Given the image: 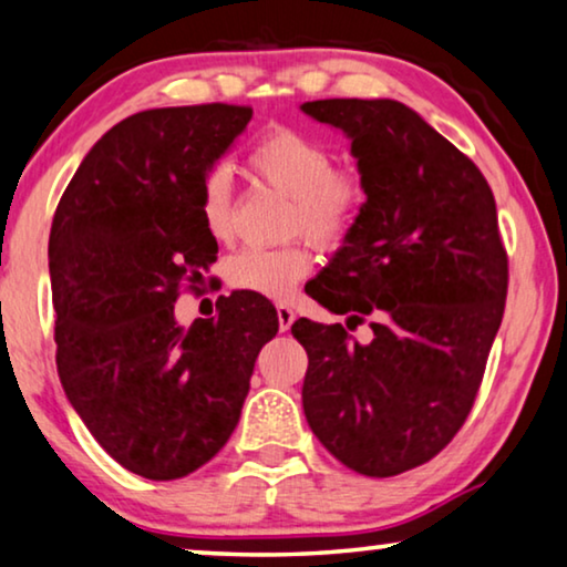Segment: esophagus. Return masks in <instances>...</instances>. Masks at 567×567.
<instances>
[{
	"instance_id": "obj_1",
	"label": "esophagus",
	"mask_w": 567,
	"mask_h": 567,
	"mask_svg": "<svg viewBox=\"0 0 567 567\" xmlns=\"http://www.w3.org/2000/svg\"><path fill=\"white\" fill-rule=\"evenodd\" d=\"M277 321H279V331H288L296 321V311L288 303H279L277 306Z\"/></svg>"
}]
</instances>
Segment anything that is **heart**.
Masks as SVG:
<instances>
[{
  "label": "heart",
  "instance_id": "b5f03b06",
  "mask_svg": "<svg viewBox=\"0 0 567 567\" xmlns=\"http://www.w3.org/2000/svg\"><path fill=\"white\" fill-rule=\"evenodd\" d=\"M248 168L277 194L288 196L285 236H306L323 251H334L358 228L368 205V184L354 168L334 165L327 142L275 126L248 153ZM199 217L209 238L228 244L236 233L233 184L225 168L205 173L199 186ZM311 271V254L296 240L282 248H244L225 261L230 288L264 298H290Z\"/></svg>",
  "mask_w": 567,
  "mask_h": 567
}]
</instances>
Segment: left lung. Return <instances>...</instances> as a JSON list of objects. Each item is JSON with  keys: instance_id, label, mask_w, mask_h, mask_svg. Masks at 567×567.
<instances>
[{"instance_id": "8db88e82", "label": "left lung", "mask_w": 567, "mask_h": 567, "mask_svg": "<svg viewBox=\"0 0 567 567\" xmlns=\"http://www.w3.org/2000/svg\"><path fill=\"white\" fill-rule=\"evenodd\" d=\"M352 142L368 205L306 292L342 323L298 319L303 412L331 456L394 477L449 446L477 399L508 296L493 188L482 171L404 103L329 97L300 105Z\"/></svg>"}]
</instances>
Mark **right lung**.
<instances>
[{"label": "right lung", "mask_w": 567, "mask_h": 567, "mask_svg": "<svg viewBox=\"0 0 567 567\" xmlns=\"http://www.w3.org/2000/svg\"><path fill=\"white\" fill-rule=\"evenodd\" d=\"M248 105L153 109L95 142L59 199L49 238L56 371L105 454L145 480L207 464L238 425L259 350L277 334L256 292L217 298L184 329L217 240L199 217L205 173L251 121Z\"/></svg>", "instance_id": "obj_1"}]
</instances>
